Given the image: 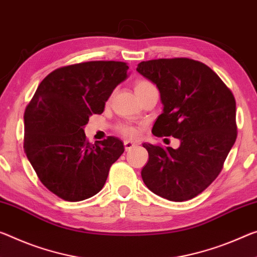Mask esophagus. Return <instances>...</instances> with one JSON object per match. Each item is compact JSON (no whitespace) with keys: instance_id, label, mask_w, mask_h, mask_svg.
I'll return each mask as SVG.
<instances>
[{"instance_id":"34e87169","label":"esophagus","mask_w":257,"mask_h":257,"mask_svg":"<svg viewBox=\"0 0 257 257\" xmlns=\"http://www.w3.org/2000/svg\"><path fill=\"white\" fill-rule=\"evenodd\" d=\"M123 144H124L125 151H130L136 146V143H134V142H130V141H124Z\"/></svg>"}]
</instances>
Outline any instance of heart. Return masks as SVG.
I'll use <instances>...</instances> for the list:
<instances>
[{
    "label": "heart",
    "mask_w": 257,
    "mask_h": 257,
    "mask_svg": "<svg viewBox=\"0 0 257 257\" xmlns=\"http://www.w3.org/2000/svg\"><path fill=\"white\" fill-rule=\"evenodd\" d=\"M154 85L149 82V81L146 80H137L136 83H135V91H142L144 90V89H148V88H152ZM119 130L121 134H123L124 136L127 137H136L137 136V129L135 127H133V125H129V124H121L119 127Z\"/></svg>",
    "instance_id": "b5f03b06"
}]
</instances>
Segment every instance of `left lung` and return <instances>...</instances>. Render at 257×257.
<instances>
[{
  "label": "left lung",
  "mask_w": 257,
  "mask_h": 257,
  "mask_svg": "<svg viewBox=\"0 0 257 257\" xmlns=\"http://www.w3.org/2000/svg\"><path fill=\"white\" fill-rule=\"evenodd\" d=\"M137 72L160 91L164 111L154 136L178 138V149L144 143L145 185L170 201L190 200L213 183L237 138L235 99L210 67L190 58L153 59Z\"/></svg>",
  "instance_id": "obj_1"
}]
</instances>
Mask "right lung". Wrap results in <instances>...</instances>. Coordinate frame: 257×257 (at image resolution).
Segmentation results:
<instances>
[{"label": "right lung", "instance_id": "right-lung-1", "mask_svg": "<svg viewBox=\"0 0 257 257\" xmlns=\"http://www.w3.org/2000/svg\"><path fill=\"white\" fill-rule=\"evenodd\" d=\"M122 62H85L57 68L39 84L24 114V150L42 184L66 201L103 189L123 143L108 136L89 143L84 125L103 113L114 89L128 76Z\"/></svg>", "mask_w": 257, "mask_h": 257}]
</instances>
